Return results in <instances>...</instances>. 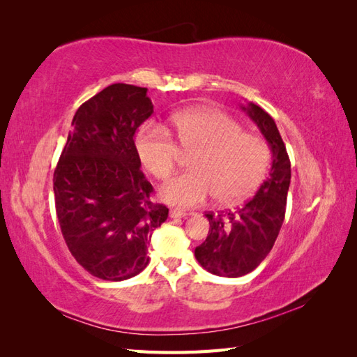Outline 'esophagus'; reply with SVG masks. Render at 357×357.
Segmentation results:
<instances>
[{
	"mask_svg": "<svg viewBox=\"0 0 357 357\" xmlns=\"http://www.w3.org/2000/svg\"><path fill=\"white\" fill-rule=\"evenodd\" d=\"M192 213H187L185 210H181V208H172L170 210V218H185Z\"/></svg>",
	"mask_w": 357,
	"mask_h": 357,
	"instance_id": "1",
	"label": "esophagus"
}]
</instances>
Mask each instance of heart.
I'll list each match as a JSON object with an SVG mask.
<instances>
[{"label":"heart","mask_w":357,"mask_h":357,"mask_svg":"<svg viewBox=\"0 0 357 357\" xmlns=\"http://www.w3.org/2000/svg\"><path fill=\"white\" fill-rule=\"evenodd\" d=\"M172 127L193 170L169 181L159 195L170 206L196 207L215 195L218 202L234 204L248 198L261 184L270 164L264 138L245 133L227 113L199 107L176 113ZM141 164L158 179L172 176L179 149L161 126H144L136 136Z\"/></svg>","instance_id":"heart-1"}]
</instances>
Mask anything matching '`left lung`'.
<instances>
[{
	"label": "left lung",
	"mask_w": 357,
	"mask_h": 357,
	"mask_svg": "<svg viewBox=\"0 0 357 357\" xmlns=\"http://www.w3.org/2000/svg\"><path fill=\"white\" fill-rule=\"evenodd\" d=\"M241 109L267 141L271 169L259 190L241 208L206 215L210 230L207 239L195 248V256L207 271L225 278L244 276L267 257L284 222L291 179L290 159L275 119L253 102L241 104Z\"/></svg>",
	"instance_id": "1"
}]
</instances>
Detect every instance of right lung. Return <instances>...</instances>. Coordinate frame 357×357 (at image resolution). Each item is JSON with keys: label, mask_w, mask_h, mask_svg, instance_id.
I'll use <instances>...</instances> for the list:
<instances>
[{"label": "right lung", "mask_w": 357, "mask_h": 357, "mask_svg": "<svg viewBox=\"0 0 357 357\" xmlns=\"http://www.w3.org/2000/svg\"><path fill=\"white\" fill-rule=\"evenodd\" d=\"M153 113L146 87L112 84L77 110L53 173L59 227L90 275L126 280L147 267V247L169 208L150 199L135 133Z\"/></svg>", "instance_id": "right-lung-1"}]
</instances>
